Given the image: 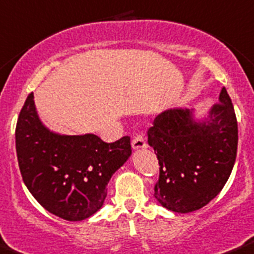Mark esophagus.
<instances>
[{"mask_svg":"<svg viewBox=\"0 0 254 254\" xmlns=\"http://www.w3.org/2000/svg\"><path fill=\"white\" fill-rule=\"evenodd\" d=\"M131 147L133 150H140V148H146L147 147V140L144 137L143 133H138L135 137H134L133 142H131Z\"/></svg>","mask_w":254,"mask_h":254,"instance_id":"34e87169","label":"esophagus"}]
</instances>
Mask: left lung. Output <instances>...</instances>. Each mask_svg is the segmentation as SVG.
<instances>
[{
    "mask_svg": "<svg viewBox=\"0 0 254 254\" xmlns=\"http://www.w3.org/2000/svg\"><path fill=\"white\" fill-rule=\"evenodd\" d=\"M147 134L160 165L153 196L164 208L195 212L218 195L238 151V121L225 87L203 120L192 110L172 108L157 115Z\"/></svg>",
    "mask_w": 254,
    "mask_h": 254,
    "instance_id": "8db88e82",
    "label": "left lung"
}]
</instances>
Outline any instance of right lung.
Here are the masks:
<instances>
[{"label": "right lung", "mask_w": 254, "mask_h": 254, "mask_svg": "<svg viewBox=\"0 0 254 254\" xmlns=\"http://www.w3.org/2000/svg\"><path fill=\"white\" fill-rule=\"evenodd\" d=\"M19 169L29 192L51 214L82 221L101 209L111 177L131 155L130 137L106 143L95 134L61 135L40 121L33 93L16 123Z\"/></svg>", "instance_id": "obj_1"}]
</instances>
